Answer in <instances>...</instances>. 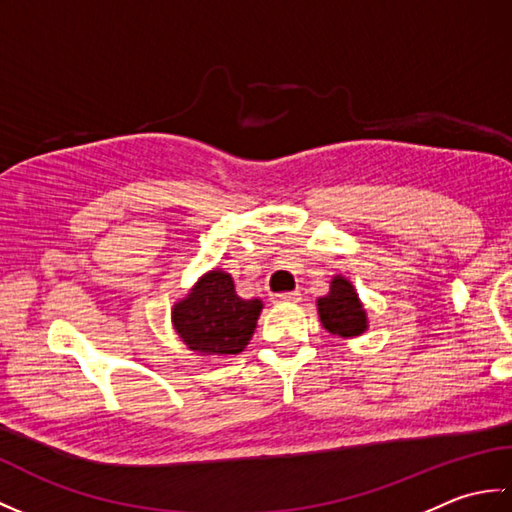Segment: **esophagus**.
<instances>
[{
    "label": "esophagus",
    "mask_w": 512,
    "mask_h": 512,
    "mask_svg": "<svg viewBox=\"0 0 512 512\" xmlns=\"http://www.w3.org/2000/svg\"><path fill=\"white\" fill-rule=\"evenodd\" d=\"M270 299H273V303H295L301 299V295L297 290L295 292H279V295H273Z\"/></svg>",
    "instance_id": "1"
}]
</instances>
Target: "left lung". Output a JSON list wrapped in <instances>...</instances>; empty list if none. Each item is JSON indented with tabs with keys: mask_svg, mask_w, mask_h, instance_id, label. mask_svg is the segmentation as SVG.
<instances>
[{
	"mask_svg": "<svg viewBox=\"0 0 512 512\" xmlns=\"http://www.w3.org/2000/svg\"><path fill=\"white\" fill-rule=\"evenodd\" d=\"M319 321L325 330L339 339H354L369 328L367 310L352 281L343 275H334L330 290L325 297L317 299Z\"/></svg>",
	"mask_w": 512,
	"mask_h": 512,
	"instance_id": "left-lung-1",
	"label": "left lung"
}]
</instances>
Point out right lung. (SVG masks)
Wrapping results in <instances>:
<instances>
[{
    "label": "right lung",
    "mask_w": 512,
    "mask_h": 512,
    "mask_svg": "<svg viewBox=\"0 0 512 512\" xmlns=\"http://www.w3.org/2000/svg\"><path fill=\"white\" fill-rule=\"evenodd\" d=\"M262 310V299H242L233 277L213 268L173 303L171 325L193 354L226 358L244 352Z\"/></svg>",
    "instance_id": "add662e5"
}]
</instances>
